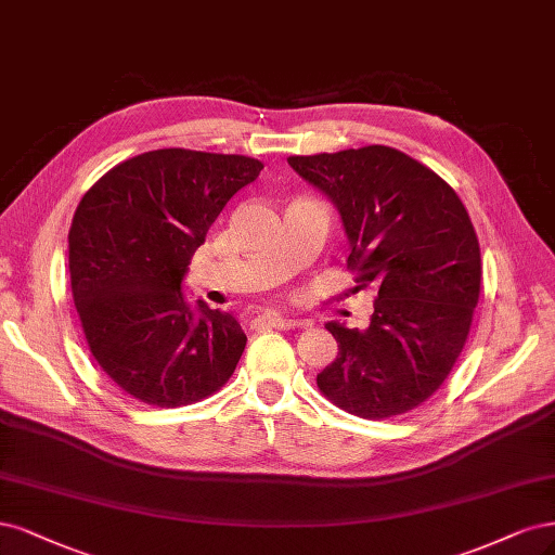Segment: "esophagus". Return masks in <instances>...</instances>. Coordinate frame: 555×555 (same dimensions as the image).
I'll list each match as a JSON object with an SVG mask.
<instances>
[{
  "mask_svg": "<svg viewBox=\"0 0 555 555\" xmlns=\"http://www.w3.org/2000/svg\"><path fill=\"white\" fill-rule=\"evenodd\" d=\"M256 330H293L297 327V320H288L281 318L279 313H267V315H258L254 320Z\"/></svg>",
  "mask_w": 555,
  "mask_h": 555,
  "instance_id": "1",
  "label": "esophagus"
}]
</instances>
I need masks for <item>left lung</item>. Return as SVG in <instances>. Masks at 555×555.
Segmentation results:
<instances>
[{
	"instance_id": "8db88e82",
	"label": "left lung",
	"mask_w": 555,
	"mask_h": 555,
	"mask_svg": "<svg viewBox=\"0 0 555 555\" xmlns=\"http://www.w3.org/2000/svg\"><path fill=\"white\" fill-rule=\"evenodd\" d=\"M288 164L341 214L357 291L378 293L366 330L325 325L338 354L315 383L350 415H403L444 383L466 346L481 283L468 211L442 177L395 147Z\"/></svg>"
}]
</instances>
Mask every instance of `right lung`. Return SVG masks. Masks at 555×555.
Here are the masks:
<instances>
[{
  "instance_id": "right-lung-1",
  "label": "right lung",
  "mask_w": 555,
  "mask_h": 555,
  "mask_svg": "<svg viewBox=\"0 0 555 555\" xmlns=\"http://www.w3.org/2000/svg\"><path fill=\"white\" fill-rule=\"evenodd\" d=\"M258 158L154 150L121 160L89 189L68 230L70 293L96 364L140 403L180 408L219 391L246 334L235 318L182 295L209 225Z\"/></svg>"
}]
</instances>
